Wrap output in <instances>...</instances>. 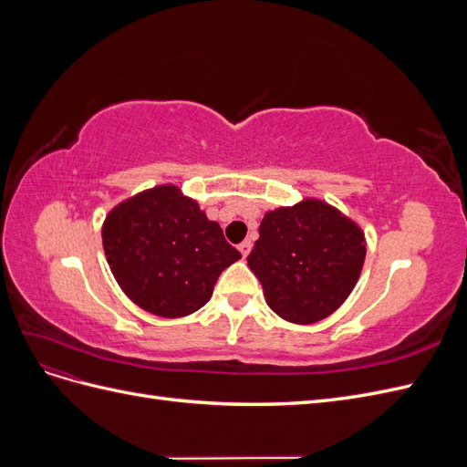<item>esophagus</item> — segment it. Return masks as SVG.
<instances>
[{
  "mask_svg": "<svg viewBox=\"0 0 467 467\" xmlns=\"http://www.w3.org/2000/svg\"><path fill=\"white\" fill-rule=\"evenodd\" d=\"M239 251H242V255H244V257H247L249 253H251V242H244V244H239Z\"/></svg>",
  "mask_w": 467,
  "mask_h": 467,
  "instance_id": "esophagus-1",
  "label": "esophagus"
}]
</instances>
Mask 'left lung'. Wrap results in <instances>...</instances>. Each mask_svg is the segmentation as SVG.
<instances>
[{"label":"left lung","mask_w":467,"mask_h":467,"mask_svg":"<svg viewBox=\"0 0 467 467\" xmlns=\"http://www.w3.org/2000/svg\"><path fill=\"white\" fill-rule=\"evenodd\" d=\"M360 225L319 199L268 210L247 265L276 316L309 325L341 307L362 273Z\"/></svg>","instance_id":"left-lung-1"}]
</instances>
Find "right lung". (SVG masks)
Masks as SVG:
<instances>
[{"label":"right lung","instance_id":"right-lung-1","mask_svg":"<svg viewBox=\"0 0 467 467\" xmlns=\"http://www.w3.org/2000/svg\"><path fill=\"white\" fill-rule=\"evenodd\" d=\"M101 235L122 292L146 312L169 319L201 309L223 268L242 259L220 223L175 185H158L117 204Z\"/></svg>","mask_w":467,"mask_h":467}]
</instances>
